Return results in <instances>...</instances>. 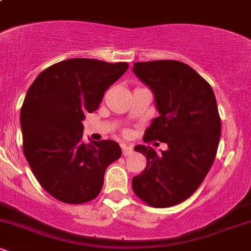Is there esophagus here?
Instances as JSON below:
<instances>
[{
	"mask_svg": "<svg viewBox=\"0 0 251 251\" xmlns=\"http://www.w3.org/2000/svg\"><path fill=\"white\" fill-rule=\"evenodd\" d=\"M122 149H123V154L124 155H129V154H132V152H133V149H132V146L125 145V144L122 145Z\"/></svg>",
	"mask_w": 251,
	"mask_h": 251,
	"instance_id": "34e87169",
	"label": "esophagus"
}]
</instances>
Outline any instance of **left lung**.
Masks as SVG:
<instances>
[{
	"label": "left lung",
	"instance_id": "left-lung-1",
	"mask_svg": "<svg viewBox=\"0 0 251 251\" xmlns=\"http://www.w3.org/2000/svg\"><path fill=\"white\" fill-rule=\"evenodd\" d=\"M132 72L154 97L159 117L144 139L168 145L157 153L137 145L146 168L132 179L134 194L153 208L179 204L200 188L214 164L221 119L211 86L186 63L174 60L135 62Z\"/></svg>",
	"mask_w": 251,
	"mask_h": 251
}]
</instances>
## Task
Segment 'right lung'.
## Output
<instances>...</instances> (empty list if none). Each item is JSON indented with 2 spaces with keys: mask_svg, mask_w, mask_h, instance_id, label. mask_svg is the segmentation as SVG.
<instances>
[{
  "mask_svg": "<svg viewBox=\"0 0 251 251\" xmlns=\"http://www.w3.org/2000/svg\"><path fill=\"white\" fill-rule=\"evenodd\" d=\"M127 68V62L68 59L41 72L28 89L20 113L24 153L37 181L56 200H94L107 166L122 155L113 140L83 143L82 120Z\"/></svg>",
  "mask_w": 251,
  "mask_h": 251,
  "instance_id": "add662e5",
  "label": "right lung"
}]
</instances>
